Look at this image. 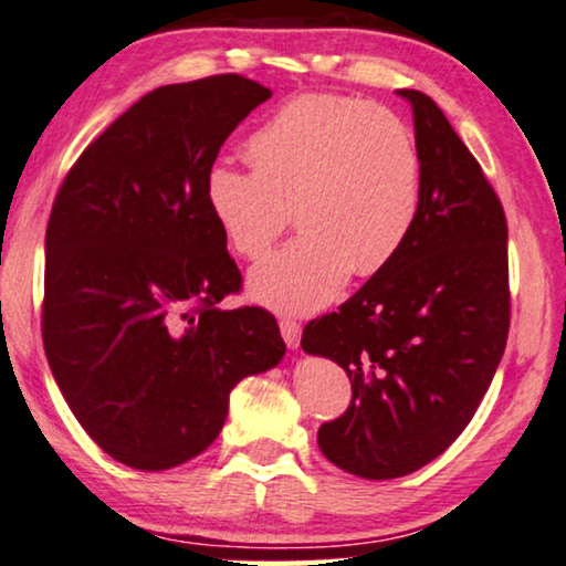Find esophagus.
Listing matches in <instances>:
<instances>
[{
    "mask_svg": "<svg viewBox=\"0 0 566 566\" xmlns=\"http://www.w3.org/2000/svg\"><path fill=\"white\" fill-rule=\"evenodd\" d=\"M280 331H282V338L284 344L292 348H300V336H302V325L297 321H290V317H282L280 321Z\"/></svg>",
    "mask_w": 566,
    "mask_h": 566,
    "instance_id": "obj_1",
    "label": "esophagus"
}]
</instances>
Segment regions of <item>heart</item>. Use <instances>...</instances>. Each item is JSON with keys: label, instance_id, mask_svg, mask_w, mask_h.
<instances>
[{"label": "heart", "instance_id": "1", "mask_svg": "<svg viewBox=\"0 0 566 566\" xmlns=\"http://www.w3.org/2000/svg\"><path fill=\"white\" fill-rule=\"evenodd\" d=\"M253 171L212 164L205 205L226 243L261 259L284 233L300 235L249 276L251 297L282 313L331 305L352 272L392 264L418 222L423 161L400 115L344 94H300L245 140Z\"/></svg>", "mask_w": 566, "mask_h": 566}]
</instances>
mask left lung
I'll return each mask as SVG.
<instances>
[{"label": "left lung", "mask_w": 566, "mask_h": 566, "mask_svg": "<svg viewBox=\"0 0 566 566\" xmlns=\"http://www.w3.org/2000/svg\"><path fill=\"white\" fill-rule=\"evenodd\" d=\"M397 94L412 107L423 161L416 228L392 264L302 331V348L336 361L354 392L317 446L364 480L416 472L457 441L511 328L503 205L439 105Z\"/></svg>", "instance_id": "obj_1"}]
</instances>
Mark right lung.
Here are the masks:
<instances>
[{"instance_id":"obj_1","label":"right lung","mask_w":566,"mask_h":566,"mask_svg":"<svg viewBox=\"0 0 566 566\" xmlns=\"http://www.w3.org/2000/svg\"><path fill=\"white\" fill-rule=\"evenodd\" d=\"M272 97L238 74L158 86L78 156L45 230L43 346L71 412L140 472L210 446L230 389L286 352L274 315L220 310L241 272L205 205V174Z\"/></svg>"}]
</instances>
